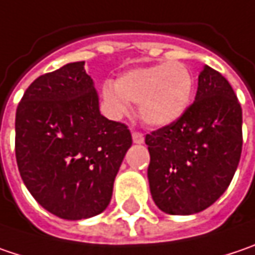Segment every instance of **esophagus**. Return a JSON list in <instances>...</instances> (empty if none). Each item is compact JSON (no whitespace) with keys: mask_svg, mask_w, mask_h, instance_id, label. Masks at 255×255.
I'll use <instances>...</instances> for the list:
<instances>
[{"mask_svg":"<svg viewBox=\"0 0 255 255\" xmlns=\"http://www.w3.org/2000/svg\"><path fill=\"white\" fill-rule=\"evenodd\" d=\"M132 141L140 144V142L144 141V135H142L140 131H132Z\"/></svg>","mask_w":255,"mask_h":255,"instance_id":"34e87169","label":"esophagus"}]
</instances>
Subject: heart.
<instances>
[{"mask_svg":"<svg viewBox=\"0 0 255 255\" xmlns=\"http://www.w3.org/2000/svg\"><path fill=\"white\" fill-rule=\"evenodd\" d=\"M192 92L193 76L182 62L129 69L117 83L102 86V97L114 115H126L129 102L140 104V117L151 127H164L180 118L190 104Z\"/></svg>","mask_w":255,"mask_h":255,"instance_id":"obj_1","label":"heart"}]
</instances>
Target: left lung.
<instances>
[{"instance_id": "obj_1", "label": "left lung", "mask_w": 255, "mask_h": 255, "mask_svg": "<svg viewBox=\"0 0 255 255\" xmlns=\"http://www.w3.org/2000/svg\"><path fill=\"white\" fill-rule=\"evenodd\" d=\"M153 201L170 215L198 214L230 186L243 150V110L230 82L203 66L193 104L145 135Z\"/></svg>"}]
</instances>
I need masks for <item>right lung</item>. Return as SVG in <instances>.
Wrapping results in <instances>:
<instances>
[{
    "label": "right lung",
    "mask_w": 255,
    "mask_h": 255,
    "mask_svg": "<svg viewBox=\"0 0 255 255\" xmlns=\"http://www.w3.org/2000/svg\"><path fill=\"white\" fill-rule=\"evenodd\" d=\"M83 65L38 76L15 113V158L24 185L44 209L73 221L108 206L132 144L126 124L101 115Z\"/></svg>",
    "instance_id": "right-lung-1"
}]
</instances>
